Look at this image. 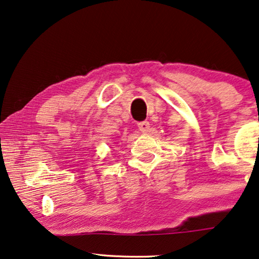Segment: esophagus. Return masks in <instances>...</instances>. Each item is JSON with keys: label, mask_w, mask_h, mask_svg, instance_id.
Segmentation results:
<instances>
[{"label": "esophagus", "mask_w": 259, "mask_h": 259, "mask_svg": "<svg viewBox=\"0 0 259 259\" xmlns=\"http://www.w3.org/2000/svg\"><path fill=\"white\" fill-rule=\"evenodd\" d=\"M138 128L141 133H147L149 131V122L148 121H140L138 122Z\"/></svg>", "instance_id": "34e87169"}]
</instances>
